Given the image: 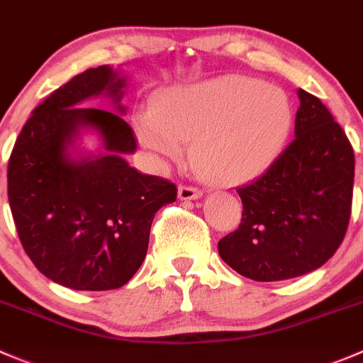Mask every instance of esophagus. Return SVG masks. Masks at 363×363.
I'll return each instance as SVG.
<instances>
[{"label":"esophagus","mask_w":363,"mask_h":363,"mask_svg":"<svg viewBox=\"0 0 363 363\" xmlns=\"http://www.w3.org/2000/svg\"><path fill=\"white\" fill-rule=\"evenodd\" d=\"M177 195L181 200H196L202 196V191L199 188H191V186H179Z\"/></svg>","instance_id":"esophagus-1"}]
</instances>
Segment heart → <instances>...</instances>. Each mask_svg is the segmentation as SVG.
<instances>
[{"label": "heart", "instance_id": "obj_1", "mask_svg": "<svg viewBox=\"0 0 363 363\" xmlns=\"http://www.w3.org/2000/svg\"><path fill=\"white\" fill-rule=\"evenodd\" d=\"M294 110L282 88L248 76L179 84L136 117L138 140L160 160L179 161L184 142L200 174L235 184L266 172L282 154Z\"/></svg>", "mask_w": 363, "mask_h": 363}]
</instances>
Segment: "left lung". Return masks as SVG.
I'll list each match as a JSON object with an SVG mask.
<instances>
[{"label":"left lung","mask_w":363,"mask_h":363,"mask_svg":"<svg viewBox=\"0 0 363 363\" xmlns=\"http://www.w3.org/2000/svg\"><path fill=\"white\" fill-rule=\"evenodd\" d=\"M296 94L294 140L260 177L238 188L241 223L218 242L221 259L257 282L321 267L350 223L353 147L318 97L301 88Z\"/></svg>","instance_id":"obj_1"}]
</instances>
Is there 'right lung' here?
<instances>
[{
    "label": "right lung",
    "mask_w": 363,
    "mask_h": 363,
    "mask_svg": "<svg viewBox=\"0 0 363 363\" xmlns=\"http://www.w3.org/2000/svg\"><path fill=\"white\" fill-rule=\"evenodd\" d=\"M128 79L101 65L60 86L24 124L9 161V202L24 252L42 275L76 291L118 289L133 279L149 248L150 225L177 189L125 161L136 150L122 118ZM106 96L118 111L83 107ZM84 132L97 153L77 143Z\"/></svg>",
    "instance_id": "add662e5"
}]
</instances>
